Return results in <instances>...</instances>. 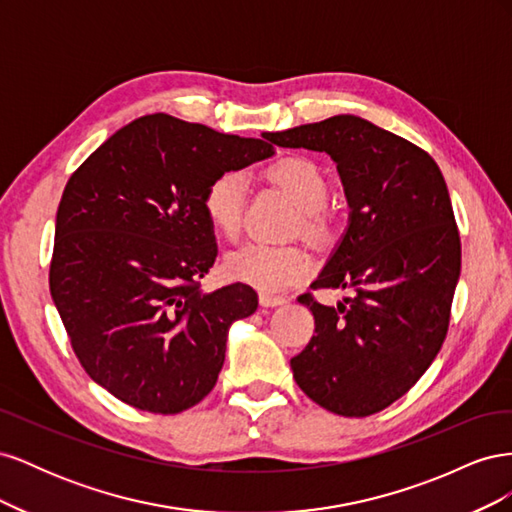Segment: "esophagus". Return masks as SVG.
Listing matches in <instances>:
<instances>
[{
	"mask_svg": "<svg viewBox=\"0 0 512 512\" xmlns=\"http://www.w3.org/2000/svg\"><path fill=\"white\" fill-rule=\"evenodd\" d=\"M260 303L265 307H277V305H284L286 299L280 297V294H271V292H260Z\"/></svg>",
	"mask_w": 512,
	"mask_h": 512,
	"instance_id": "esophagus-1",
	"label": "esophagus"
}]
</instances>
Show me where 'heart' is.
I'll return each instance as SVG.
<instances>
[{"label": "heart", "instance_id": "obj_1", "mask_svg": "<svg viewBox=\"0 0 512 512\" xmlns=\"http://www.w3.org/2000/svg\"><path fill=\"white\" fill-rule=\"evenodd\" d=\"M265 177L282 188L299 207L294 230L316 245L333 239V218L327 211L331 185L324 170L305 156L277 158L265 168ZM245 179L237 170H222L203 192V211L211 228L224 239H237L243 224ZM224 273L235 282L258 290H284L309 273V256L299 245L247 243L224 260Z\"/></svg>", "mask_w": 512, "mask_h": 512}]
</instances>
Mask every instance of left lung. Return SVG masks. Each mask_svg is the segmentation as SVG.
I'll return each mask as SVG.
<instances>
[{
  "mask_svg": "<svg viewBox=\"0 0 512 512\" xmlns=\"http://www.w3.org/2000/svg\"><path fill=\"white\" fill-rule=\"evenodd\" d=\"M271 141L327 151L352 209L309 288L354 294L337 307L301 294L316 335L290 359L292 376L324 410L376 414L412 389L448 333L461 241L446 181L425 149L354 115L273 132Z\"/></svg>",
  "mask_w": 512,
  "mask_h": 512,
  "instance_id": "obj_1",
  "label": "left lung"
}]
</instances>
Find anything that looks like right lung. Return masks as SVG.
<instances>
[{"instance_id": "1", "label": "right lung", "mask_w": 512, "mask_h": 512, "mask_svg": "<svg viewBox=\"0 0 512 512\" xmlns=\"http://www.w3.org/2000/svg\"><path fill=\"white\" fill-rule=\"evenodd\" d=\"M271 132L241 138L164 113L134 119L74 170L57 209L51 297L76 359L123 404L179 414L205 399L228 327L258 294H211L207 183L273 153Z\"/></svg>"}]
</instances>
